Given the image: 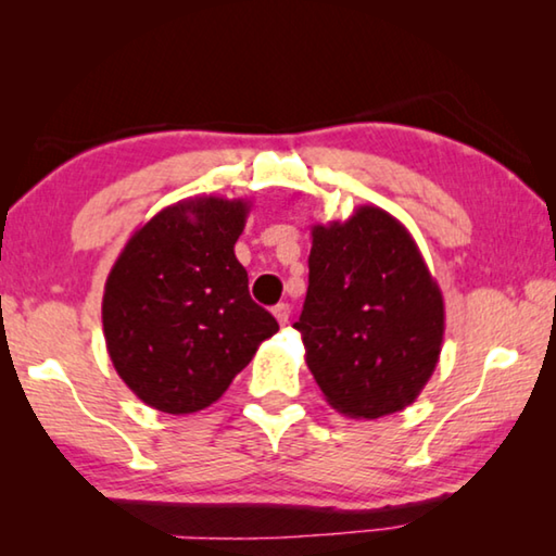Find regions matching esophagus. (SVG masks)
<instances>
[{
    "mask_svg": "<svg viewBox=\"0 0 556 556\" xmlns=\"http://www.w3.org/2000/svg\"><path fill=\"white\" fill-rule=\"evenodd\" d=\"M275 318L279 321V326H287L289 318H291L289 304H277V306H275Z\"/></svg>",
    "mask_w": 556,
    "mask_h": 556,
    "instance_id": "obj_1",
    "label": "esophagus"
}]
</instances>
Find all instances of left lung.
<instances>
[{
	"label": "left lung",
	"mask_w": 556,
	"mask_h": 556,
	"mask_svg": "<svg viewBox=\"0 0 556 556\" xmlns=\"http://www.w3.org/2000/svg\"><path fill=\"white\" fill-rule=\"evenodd\" d=\"M336 412L378 419L419 397L444 343V296L417 242L378 205L312 228L308 291L294 324Z\"/></svg>",
	"instance_id": "8db88e82"
}]
</instances>
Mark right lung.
Here are the masks:
<instances>
[{"label": "right lung", "instance_id": "1", "mask_svg": "<svg viewBox=\"0 0 556 556\" xmlns=\"http://www.w3.org/2000/svg\"><path fill=\"white\" fill-rule=\"evenodd\" d=\"M250 201L195 195L159 211L112 265L102 296L110 361L149 407L193 414L223 397L279 331L235 257Z\"/></svg>", "mask_w": 556, "mask_h": 556}]
</instances>
